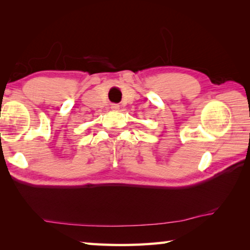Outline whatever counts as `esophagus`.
Returning a JSON list of instances; mask_svg holds the SVG:
<instances>
[{
  "instance_id": "34e87169",
  "label": "esophagus",
  "mask_w": 250,
  "mask_h": 250,
  "mask_svg": "<svg viewBox=\"0 0 250 250\" xmlns=\"http://www.w3.org/2000/svg\"><path fill=\"white\" fill-rule=\"evenodd\" d=\"M111 108H112L113 110H119V104H113L111 105Z\"/></svg>"
}]
</instances>
